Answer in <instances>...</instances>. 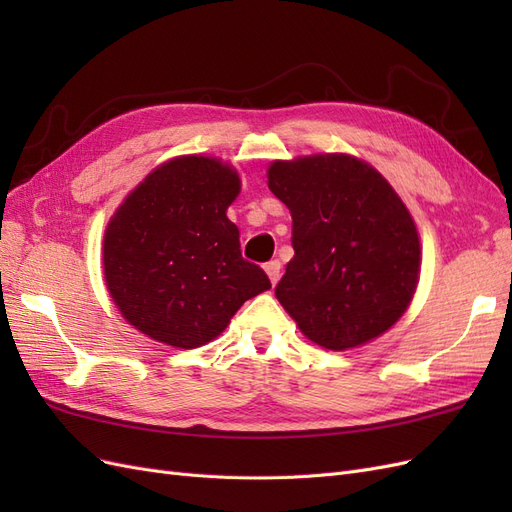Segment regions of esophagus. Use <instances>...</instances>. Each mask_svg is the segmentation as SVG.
Returning a JSON list of instances; mask_svg holds the SVG:
<instances>
[{"label": "esophagus", "instance_id": "obj_1", "mask_svg": "<svg viewBox=\"0 0 512 512\" xmlns=\"http://www.w3.org/2000/svg\"><path fill=\"white\" fill-rule=\"evenodd\" d=\"M265 271H267V275H269L271 284L275 286L277 282H280V275H282V262H280V260H269L267 265H265Z\"/></svg>", "mask_w": 512, "mask_h": 512}]
</instances>
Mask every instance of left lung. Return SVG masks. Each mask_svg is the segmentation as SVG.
<instances>
[{"instance_id":"obj_1","label":"left lung","mask_w":512,"mask_h":512,"mask_svg":"<svg viewBox=\"0 0 512 512\" xmlns=\"http://www.w3.org/2000/svg\"><path fill=\"white\" fill-rule=\"evenodd\" d=\"M267 177L292 215L294 258L275 297L299 329L329 350L391 329L416 290L421 245L389 181L337 153L273 162Z\"/></svg>"}]
</instances>
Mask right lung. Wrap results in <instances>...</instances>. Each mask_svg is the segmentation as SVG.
Returning a JSON list of instances; mask_svg holds the SVG:
<instances>
[{
  "label": "right lung",
  "mask_w": 512,
  "mask_h": 512,
  "mask_svg": "<svg viewBox=\"0 0 512 512\" xmlns=\"http://www.w3.org/2000/svg\"><path fill=\"white\" fill-rule=\"evenodd\" d=\"M241 190L220 160L183 156L153 170L104 232V277L132 327L175 348L218 337L237 309L271 288L241 256L226 209Z\"/></svg>",
  "instance_id": "obj_1"
}]
</instances>
